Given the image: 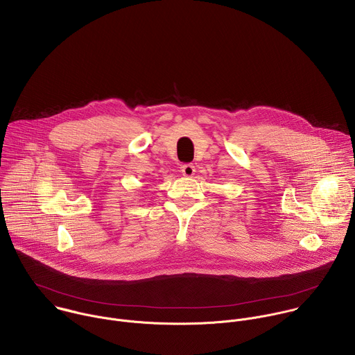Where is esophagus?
Here are the masks:
<instances>
[{"label": "esophagus", "mask_w": 355, "mask_h": 355, "mask_svg": "<svg viewBox=\"0 0 355 355\" xmlns=\"http://www.w3.org/2000/svg\"><path fill=\"white\" fill-rule=\"evenodd\" d=\"M180 171H182V175H183V176L191 178V176L194 175V172H196V168H194V165H191V164H186V165L182 166Z\"/></svg>", "instance_id": "esophagus-1"}]
</instances>
